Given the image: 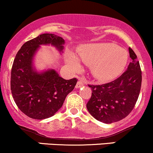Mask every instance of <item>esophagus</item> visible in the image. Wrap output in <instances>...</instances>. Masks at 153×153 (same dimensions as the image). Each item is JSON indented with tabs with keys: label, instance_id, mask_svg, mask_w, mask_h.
Masks as SVG:
<instances>
[{
	"label": "esophagus",
	"instance_id": "34e87169",
	"mask_svg": "<svg viewBox=\"0 0 153 153\" xmlns=\"http://www.w3.org/2000/svg\"><path fill=\"white\" fill-rule=\"evenodd\" d=\"M83 85H84V80L82 79H79V81L77 82L76 87H75V88H81V87H82Z\"/></svg>",
	"mask_w": 153,
	"mask_h": 153
}]
</instances>
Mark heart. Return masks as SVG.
<instances>
[{"label": "heart", "instance_id": "b5f03b06", "mask_svg": "<svg viewBox=\"0 0 153 153\" xmlns=\"http://www.w3.org/2000/svg\"><path fill=\"white\" fill-rule=\"evenodd\" d=\"M65 61L73 71L82 69V63L90 65L93 76L101 82H108L119 76L128 61L127 52L111 43L85 44L77 51L76 55L66 52Z\"/></svg>", "mask_w": 153, "mask_h": 153}]
</instances>
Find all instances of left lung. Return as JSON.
<instances>
[{
    "label": "left lung",
    "instance_id": "left-lung-1",
    "mask_svg": "<svg viewBox=\"0 0 153 153\" xmlns=\"http://www.w3.org/2000/svg\"><path fill=\"white\" fill-rule=\"evenodd\" d=\"M132 61L119 78L101 85H89L92 96L87 109L95 119L106 124L126 117L135 106L142 85V71L137 57L129 47Z\"/></svg>",
    "mask_w": 153,
    "mask_h": 153
}]
</instances>
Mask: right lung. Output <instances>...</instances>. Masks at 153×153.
<instances>
[{
	"mask_svg": "<svg viewBox=\"0 0 153 153\" xmlns=\"http://www.w3.org/2000/svg\"><path fill=\"white\" fill-rule=\"evenodd\" d=\"M65 40L52 33L41 34L25 42L18 51L11 73V90L14 102L29 117L44 120L53 116L74 88L76 78L64 79L53 68L39 71L35 57L41 46L63 52Z\"/></svg>",
	"mask_w": 153,
	"mask_h": 153,
	"instance_id": "1",
	"label": "right lung"
}]
</instances>
